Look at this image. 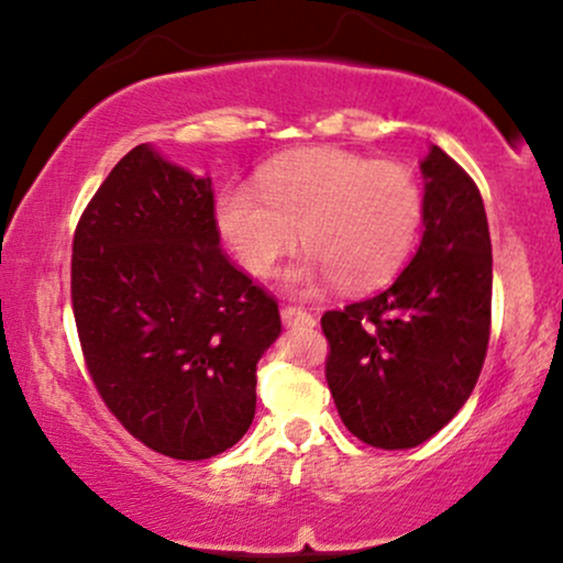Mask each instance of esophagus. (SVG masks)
Returning <instances> with one entry per match:
<instances>
[{
	"label": "esophagus",
	"mask_w": 563,
	"mask_h": 563,
	"mask_svg": "<svg viewBox=\"0 0 563 563\" xmlns=\"http://www.w3.org/2000/svg\"><path fill=\"white\" fill-rule=\"evenodd\" d=\"M283 322L286 325H314V314L307 312L303 307H296V303H290V307H283Z\"/></svg>",
	"instance_id": "esophagus-1"
}]
</instances>
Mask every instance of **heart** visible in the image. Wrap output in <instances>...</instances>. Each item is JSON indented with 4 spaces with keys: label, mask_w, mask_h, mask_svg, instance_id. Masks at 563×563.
Listing matches in <instances>:
<instances>
[{
    "label": "heart",
    "mask_w": 563,
    "mask_h": 563,
    "mask_svg": "<svg viewBox=\"0 0 563 563\" xmlns=\"http://www.w3.org/2000/svg\"><path fill=\"white\" fill-rule=\"evenodd\" d=\"M423 219V192L402 164L314 147L269 164L260 190L232 185L217 198V228L235 260L264 277L296 241L309 249L290 273L303 290L339 280L380 286L402 267Z\"/></svg>",
    "instance_id": "heart-1"
}]
</instances>
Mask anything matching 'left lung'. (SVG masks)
Masks as SVG:
<instances>
[{
	"instance_id": "left-lung-1",
	"label": "left lung",
	"mask_w": 563,
	"mask_h": 563,
	"mask_svg": "<svg viewBox=\"0 0 563 563\" xmlns=\"http://www.w3.org/2000/svg\"><path fill=\"white\" fill-rule=\"evenodd\" d=\"M423 241L397 280L328 309L325 380L360 442L410 450L466 405L493 325V245L479 187L442 147L421 164Z\"/></svg>"
}]
</instances>
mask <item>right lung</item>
Segmentation results:
<instances>
[{
  "label": "right lung",
  "instance_id": "obj_1",
  "mask_svg": "<svg viewBox=\"0 0 563 563\" xmlns=\"http://www.w3.org/2000/svg\"><path fill=\"white\" fill-rule=\"evenodd\" d=\"M70 303L97 394L145 448L206 461L249 431L280 312L219 245L209 177L132 147L76 224Z\"/></svg>",
  "mask_w": 563,
  "mask_h": 563
}]
</instances>
